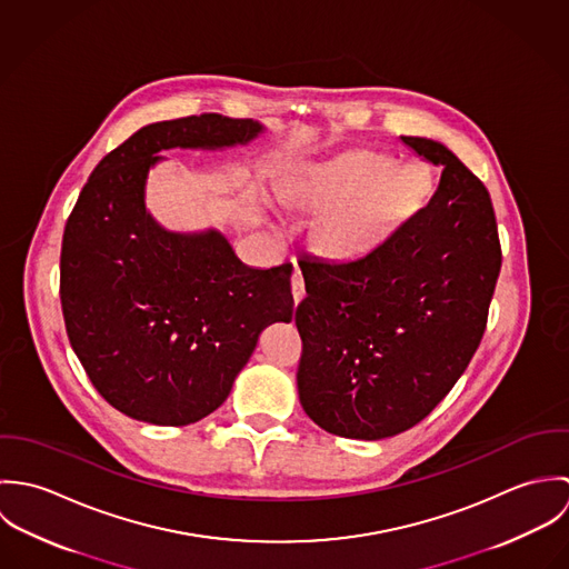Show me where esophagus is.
<instances>
[{
  "mask_svg": "<svg viewBox=\"0 0 569 569\" xmlns=\"http://www.w3.org/2000/svg\"><path fill=\"white\" fill-rule=\"evenodd\" d=\"M291 293H293V302L300 305L302 298H305V280H302L300 269L293 271V278H291Z\"/></svg>",
  "mask_w": 569,
  "mask_h": 569,
  "instance_id": "34e87169",
  "label": "esophagus"
}]
</instances>
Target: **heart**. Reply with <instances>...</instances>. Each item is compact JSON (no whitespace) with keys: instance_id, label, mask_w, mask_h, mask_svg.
I'll return each instance as SVG.
<instances>
[{"instance_id":"obj_1","label":"heart","mask_w":569,"mask_h":569,"mask_svg":"<svg viewBox=\"0 0 569 569\" xmlns=\"http://www.w3.org/2000/svg\"><path fill=\"white\" fill-rule=\"evenodd\" d=\"M427 190L429 174L420 163L397 166L386 156L357 151L302 168L282 186L280 199L287 208H335L322 239L335 251H352L409 214Z\"/></svg>"}]
</instances>
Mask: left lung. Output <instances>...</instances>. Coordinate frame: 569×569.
Here are the masks:
<instances>
[{"mask_svg": "<svg viewBox=\"0 0 569 569\" xmlns=\"http://www.w3.org/2000/svg\"><path fill=\"white\" fill-rule=\"evenodd\" d=\"M401 140L442 168L429 203L357 258L298 262L300 403L343 438L397 436L451 392L482 341L501 269L487 186L445 144Z\"/></svg>", "mask_w": 569, "mask_h": 569, "instance_id": "1", "label": "left lung"}]
</instances>
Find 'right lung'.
I'll return each instance as SVG.
<instances>
[{
    "mask_svg": "<svg viewBox=\"0 0 569 569\" xmlns=\"http://www.w3.org/2000/svg\"><path fill=\"white\" fill-rule=\"evenodd\" d=\"M260 131L221 113L142 127L93 168L66 223L70 343L100 397L136 420L206 418L228 399L262 328L293 318L289 262L247 267L219 232L174 234L144 208L160 151L247 144Z\"/></svg>",
    "mask_w": 569,
    "mask_h": 569,
    "instance_id": "add662e5",
    "label": "right lung"
}]
</instances>
